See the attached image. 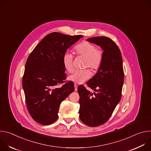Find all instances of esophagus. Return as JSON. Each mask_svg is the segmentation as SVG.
<instances>
[{
  "mask_svg": "<svg viewBox=\"0 0 151 151\" xmlns=\"http://www.w3.org/2000/svg\"><path fill=\"white\" fill-rule=\"evenodd\" d=\"M75 90L76 91L78 90V85L76 83H75Z\"/></svg>",
  "mask_w": 151,
  "mask_h": 151,
  "instance_id": "esophagus-1",
  "label": "esophagus"
}]
</instances>
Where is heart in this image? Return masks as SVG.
<instances>
[{
  "label": "heart",
  "mask_w": 151,
  "mask_h": 151,
  "mask_svg": "<svg viewBox=\"0 0 151 151\" xmlns=\"http://www.w3.org/2000/svg\"><path fill=\"white\" fill-rule=\"evenodd\" d=\"M78 55L86 58L83 67L90 68L93 70L99 69L103 59V51L97 49L96 47L91 43L84 41L77 45L75 48ZM63 65L68 72H72L73 70V55L70 52H64L62 57ZM91 76V73L88 69L75 70L69 76L68 79L76 83H83L88 80Z\"/></svg>",
  "instance_id": "obj_1"
}]
</instances>
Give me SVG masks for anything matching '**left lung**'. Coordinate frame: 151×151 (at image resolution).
Returning <instances> with one entry per match:
<instances>
[{
    "label": "left lung",
    "mask_w": 151,
    "mask_h": 151,
    "mask_svg": "<svg viewBox=\"0 0 151 151\" xmlns=\"http://www.w3.org/2000/svg\"><path fill=\"white\" fill-rule=\"evenodd\" d=\"M87 40L101 47L103 59L96 74L87 82L95 92L90 93L83 85L78 88L79 118L85 125L97 127L109 119L121 100L124 76L122 58L118 47L109 37L99 36Z\"/></svg>",
    "instance_id": "8db88e82"
}]
</instances>
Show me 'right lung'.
Instances as JSON below:
<instances>
[{"mask_svg":"<svg viewBox=\"0 0 151 151\" xmlns=\"http://www.w3.org/2000/svg\"><path fill=\"white\" fill-rule=\"evenodd\" d=\"M82 35L53 32L45 36L29 56L23 78L27 109L33 119L49 125L58 119L60 103L74 91V83L66 82L62 63L64 52ZM64 83L61 88L56 85Z\"/></svg>","mask_w":151,"mask_h":151,"instance_id":"add662e5","label":"right lung"}]
</instances>
